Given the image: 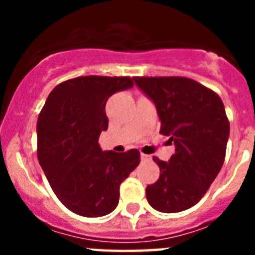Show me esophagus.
I'll return each instance as SVG.
<instances>
[{
    "instance_id": "1",
    "label": "esophagus",
    "mask_w": 255,
    "mask_h": 255,
    "mask_svg": "<svg viewBox=\"0 0 255 255\" xmlns=\"http://www.w3.org/2000/svg\"><path fill=\"white\" fill-rule=\"evenodd\" d=\"M140 158L143 159V161H147V159H149V155H147V154H144V153H141V154H140Z\"/></svg>"
}]
</instances>
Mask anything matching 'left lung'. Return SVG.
Returning <instances> with one entry per match:
<instances>
[{"instance_id":"8db88e82","label":"left lung","mask_w":255,"mask_h":255,"mask_svg":"<svg viewBox=\"0 0 255 255\" xmlns=\"http://www.w3.org/2000/svg\"><path fill=\"white\" fill-rule=\"evenodd\" d=\"M154 102L159 134L175 144L168 162L157 157L158 180L145 189L155 211L176 213L197 204L220 172L226 155L230 123L220 96L185 76H134Z\"/></svg>"}]
</instances>
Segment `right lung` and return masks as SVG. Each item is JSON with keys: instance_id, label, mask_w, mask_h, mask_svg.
<instances>
[{"instance_id": "right-lung-1", "label": "right lung", "mask_w": 255, "mask_h": 255, "mask_svg": "<svg viewBox=\"0 0 255 255\" xmlns=\"http://www.w3.org/2000/svg\"><path fill=\"white\" fill-rule=\"evenodd\" d=\"M134 85L129 76H79L56 85L37 123V155L52 190L67 209L101 217L119 204L121 182L140 162L138 149L102 152L106 102Z\"/></svg>"}]
</instances>
